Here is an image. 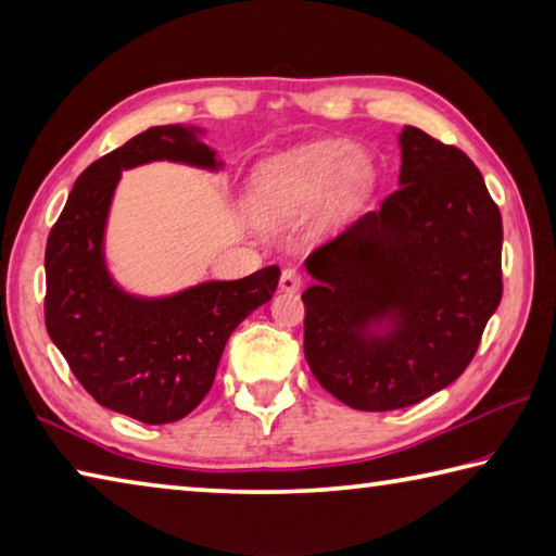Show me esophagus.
Listing matches in <instances>:
<instances>
[{
	"label": "esophagus",
	"mask_w": 556,
	"mask_h": 556,
	"mask_svg": "<svg viewBox=\"0 0 556 556\" xmlns=\"http://www.w3.org/2000/svg\"><path fill=\"white\" fill-rule=\"evenodd\" d=\"M301 281H304V279H301V271L296 267H287L279 277V289L287 291V294H291V291L301 289Z\"/></svg>",
	"instance_id": "1"
}]
</instances>
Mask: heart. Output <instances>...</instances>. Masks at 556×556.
<instances>
[{
  "mask_svg": "<svg viewBox=\"0 0 556 556\" xmlns=\"http://www.w3.org/2000/svg\"><path fill=\"white\" fill-rule=\"evenodd\" d=\"M375 176L372 159L353 152L343 142H321L275 159L260 168L252 181L250 205L265 225L304 218L331 191L338 199L361 193Z\"/></svg>",
  "mask_w": 556,
  "mask_h": 556,
  "instance_id": "heart-1",
  "label": "heart"
}]
</instances>
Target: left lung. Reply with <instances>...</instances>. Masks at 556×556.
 Segmentation results:
<instances>
[{
  "mask_svg": "<svg viewBox=\"0 0 556 556\" xmlns=\"http://www.w3.org/2000/svg\"><path fill=\"white\" fill-rule=\"evenodd\" d=\"M400 149L397 191L308 255L301 294L308 368L363 412L454 382L503 296V220L481 172L417 127Z\"/></svg>",
  "mask_w": 556,
  "mask_h": 556,
  "instance_id": "8db88e82",
  "label": "left lung"
}]
</instances>
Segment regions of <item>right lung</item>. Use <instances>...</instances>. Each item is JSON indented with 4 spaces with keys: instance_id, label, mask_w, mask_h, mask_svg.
Returning a JSON list of instances; mask_svg holds the SVG:
<instances>
[{
    "instance_id": "right-lung-1",
    "label": "right lung",
    "mask_w": 556,
    "mask_h": 556,
    "mask_svg": "<svg viewBox=\"0 0 556 556\" xmlns=\"http://www.w3.org/2000/svg\"><path fill=\"white\" fill-rule=\"evenodd\" d=\"M201 127H149L78 176L46 242V331L92 400L168 425L208 394L230 333L279 285V267L235 281H201L178 294L137 296L112 279L105 228L125 168L178 162L218 172Z\"/></svg>"
}]
</instances>
